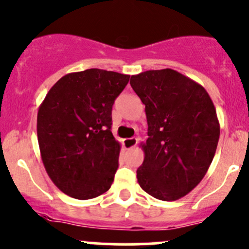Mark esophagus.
Segmentation results:
<instances>
[{
    "instance_id": "obj_1",
    "label": "esophagus",
    "mask_w": 249,
    "mask_h": 249,
    "mask_svg": "<svg viewBox=\"0 0 249 249\" xmlns=\"http://www.w3.org/2000/svg\"><path fill=\"white\" fill-rule=\"evenodd\" d=\"M123 144H124L125 149H132L133 146L137 144V138H125L123 141Z\"/></svg>"
}]
</instances>
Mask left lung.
<instances>
[{
    "label": "left lung",
    "mask_w": 249,
    "mask_h": 249,
    "mask_svg": "<svg viewBox=\"0 0 249 249\" xmlns=\"http://www.w3.org/2000/svg\"><path fill=\"white\" fill-rule=\"evenodd\" d=\"M145 105L148 140L137 169L143 191L160 200H178L205 177L219 140V122L203 86L173 69L131 76Z\"/></svg>",
    "instance_id": "obj_1"
}]
</instances>
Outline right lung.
<instances>
[{"mask_svg":"<svg viewBox=\"0 0 249 249\" xmlns=\"http://www.w3.org/2000/svg\"><path fill=\"white\" fill-rule=\"evenodd\" d=\"M129 78L101 69L70 72L52 86L39 106L41 161L65 195L86 200L111 187L120 153L111 131L112 106Z\"/></svg>","mask_w":249,"mask_h":249,"instance_id":"right-lung-1","label":"right lung"}]
</instances>
